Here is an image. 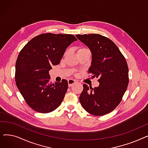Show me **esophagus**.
Segmentation results:
<instances>
[{
    "label": "esophagus",
    "instance_id": "esophagus-1",
    "mask_svg": "<svg viewBox=\"0 0 148 148\" xmlns=\"http://www.w3.org/2000/svg\"><path fill=\"white\" fill-rule=\"evenodd\" d=\"M68 83L69 87H71L74 84H75L76 83V81L74 80H73V79H69L68 80Z\"/></svg>",
    "mask_w": 148,
    "mask_h": 148
}]
</instances>
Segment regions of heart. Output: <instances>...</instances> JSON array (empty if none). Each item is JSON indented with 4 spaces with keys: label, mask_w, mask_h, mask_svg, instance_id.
Instances as JSON below:
<instances>
[{
    "label": "heart",
    "mask_w": 148,
    "mask_h": 148,
    "mask_svg": "<svg viewBox=\"0 0 148 148\" xmlns=\"http://www.w3.org/2000/svg\"><path fill=\"white\" fill-rule=\"evenodd\" d=\"M89 51V50L86 48V47H81L80 48L78 51H77V53H81V52H83V51ZM68 51L66 50L65 53H64V56H66L68 54Z\"/></svg>",
    "instance_id": "heart-1"
}]
</instances>
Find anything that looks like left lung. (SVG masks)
Here are the masks:
<instances>
[{"instance_id":"left-lung-1","label":"left lung","mask_w":148,"mask_h":148,"mask_svg":"<svg viewBox=\"0 0 148 148\" xmlns=\"http://www.w3.org/2000/svg\"><path fill=\"white\" fill-rule=\"evenodd\" d=\"M92 52L88 73L97 77L99 86L92 88L83 84L79 97L83 107L94 116H103L114 110L122 101L129 83L128 66L116 45L99 34L77 35Z\"/></svg>"}]
</instances>
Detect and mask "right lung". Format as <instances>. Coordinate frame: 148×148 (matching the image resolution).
Masks as SVG:
<instances>
[{"label":"right lung","mask_w":148,"mask_h":148,"mask_svg":"<svg viewBox=\"0 0 148 148\" xmlns=\"http://www.w3.org/2000/svg\"><path fill=\"white\" fill-rule=\"evenodd\" d=\"M77 39L71 34L47 33L30 40L20 51L15 64V80L27 104L47 113L57 108L68 89V82H50L51 66L59 64L66 49Z\"/></svg>","instance_id":"add662e5"}]
</instances>
